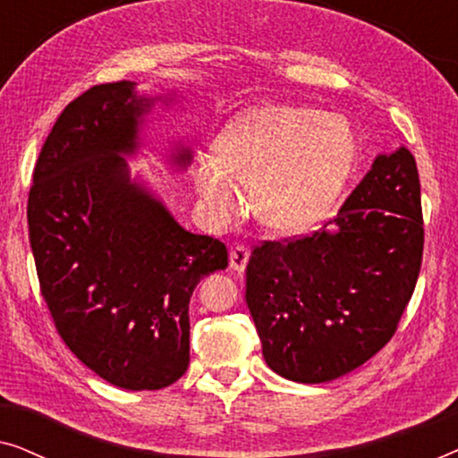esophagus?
I'll return each instance as SVG.
<instances>
[{
	"label": "esophagus",
	"instance_id": "esophagus-1",
	"mask_svg": "<svg viewBox=\"0 0 458 458\" xmlns=\"http://www.w3.org/2000/svg\"><path fill=\"white\" fill-rule=\"evenodd\" d=\"M248 260H250V250L246 246H242V243H240V246L231 248V252H229V267L233 268V271H237V273L246 271Z\"/></svg>",
	"mask_w": 458,
	"mask_h": 458
}]
</instances>
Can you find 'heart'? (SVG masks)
<instances>
[{
    "instance_id": "obj_1",
    "label": "heart",
    "mask_w": 458,
    "mask_h": 458,
    "mask_svg": "<svg viewBox=\"0 0 458 458\" xmlns=\"http://www.w3.org/2000/svg\"><path fill=\"white\" fill-rule=\"evenodd\" d=\"M348 121L290 104H262L233 118L215 156L193 166L198 196L212 216L229 218L254 190L256 215L268 229L300 233L331 210L354 165Z\"/></svg>"
}]
</instances>
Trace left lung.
<instances>
[{
	"mask_svg": "<svg viewBox=\"0 0 458 458\" xmlns=\"http://www.w3.org/2000/svg\"><path fill=\"white\" fill-rule=\"evenodd\" d=\"M423 259L412 154H379L312 235L265 242L246 268V302L267 365L298 384L342 377L396 334Z\"/></svg>",
	"mask_w": 458,
	"mask_h": 458,
	"instance_id": "1",
	"label": "left lung"
}]
</instances>
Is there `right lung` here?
Returning <instances> with one entry per match:
<instances>
[{
	"mask_svg": "<svg viewBox=\"0 0 458 458\" xmlns=\"http://www.w3.org/2000/svg\"><path fill=\"white\" fill-rule=\"evenodd\" d=\"M156 99L96 85L62 110L29 191L41 296L71 352L112 386L162 390L190 365V298L227 248L185 231L127 160ZM174 166L191 162L179 148Z\"/></svg>",
	"mask_w": 458,
	"mask_h": 458,
	"instance_id": "1",
	"label": "right lung"
}]
</instances>
